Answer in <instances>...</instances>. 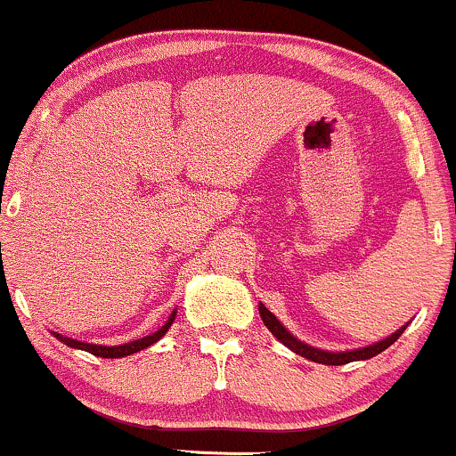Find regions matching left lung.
Instances as JSON below:
<instances>
[{"label": "left lung", "mask_w": 456, "mask_h": 456, "mask_svg": "<svg viewBox=\"0 0 456 456\" xmlns=\"http://www.w3.org/2000/svg\"><path fill=\"white\" fill-rule=\"evenodd\" d=\"M258 310H260V316H263V323L267 325V330L275 336V338L282 342L284 346H289L290 351H295L297 355L305 357V360H312V362H316V364H327V366H342V364H349V362L368 360V357L379 355L381 351H386L387 346L394 345V342L401 338V334H403V331H405V327H407V325L401 327V330H398V331H394L390 338H386V340H381V342H375V345L364 346V349L345 351V353H331V351L314 349V346H308V345H304V342H301V340L293 338V336H290L289 331L284 330L282 323H280V321L275 319V316L271 314V312L265 308L263 304L258 305Z\"/></svg>", "instance_id": "left-lung-1"}]
</instances>
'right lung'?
I'll use <instances>...</instances> for the list:
<instances>
[{
	"mask_svg": "<svg viewBox=\"0 0 456 456\" xmlns=\"http://www.w3.org/2000/svg\"><path fill=\"white\" fill-rule=\"evenodd\" d=\"M174 316H176V312H172L170 319H167V323L161 327L159 331H155V334L146 336V338H140V340H133V342H126V345H118V346H103V345H88V342H81V340H73V338H62L60 334L58 336L60 340L64 342V345H69L70 349H81V351H88L92 355L96 357H126L131 355V353H137L142 349H146V346L155 345L157 340L163 338L166 336V331L170 330V325L174 323Z\"/></svg>",
	"mask_w": 456,
	"mask_h": 456,
	"instance_id": "1",
	"label": "right lung"
}]
</instances>
